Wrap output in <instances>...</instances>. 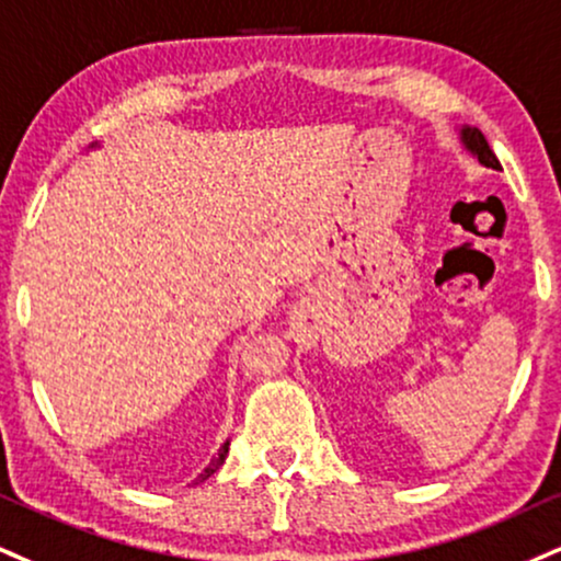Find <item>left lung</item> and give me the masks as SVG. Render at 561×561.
<instances>
[{"label":"left lung","instance_id":"obj_1","mask_svg":"<svg viewBox=\"0 0 561 561\" xmlns=\"http://www.w3.org/2000/svg\"><path fill=\"white\" fill-rule=\"evenodd\" d=\"M462 144L468 148L470 153H476L478 161L485 167H491V170H502V164H499V159L494 157V151H491L489 140H485V135L478 130V127H462Z\"/></svg>","mask_w":561,"mask_h":561}]
</instances>
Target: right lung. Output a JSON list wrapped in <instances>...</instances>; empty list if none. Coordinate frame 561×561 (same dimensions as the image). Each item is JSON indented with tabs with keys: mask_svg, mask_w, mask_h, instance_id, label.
I'll return each instance as SVG.
<instances>
[{
	"mask_svg": "<svg viewBox=\"0 0 561 561\" xmlns=\"http://www.w3.org/2000/svg\"><path fill=\"white\" fill-rule=\"evenodd\" d=\"M227 451H229V442H225V447H221V449H219V455H216V457H214V460H211V462H208V468L204 470V473H201L198 478H195V483H201V481H206V478H211V476L216 473V470H219V468H221V462H225Z\"/></svg>",
	"mask_w": 561,
	"mask_h": 561,
	"instance_id": "add662e5",
	"label": "right lung"
}]
</instances>
